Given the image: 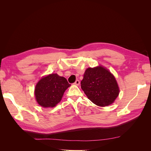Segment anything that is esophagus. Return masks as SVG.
<instances>
[{
	"label": "esophagus",
	"instance_id": "1",
	"mask_svg": "<svg viewBox=\"0 0 151 151\" xmlns=\"http://www.w3.org/2000/svg\"><path fill=\"white\" fill-rule=\"evenodd\" d=\"M74 84L77 85V86H79L80 84V81L79 80H76V82L74 83Z\"/></svg>",
	"mask_w": 151,
	"mask_h": 151
}]
</instances>
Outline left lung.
<instances>
[{"label":"left lung","instance_id":"left-lung-1","mask_svg":"<svg viewBox=\"0 0 151 151\" xmlns=\"http://www.w3.org/2000/svg\"><path fill=\"white\" fill-rule=\"evenodd\" d=\"M81 84L87 97L99 106L111 104L119 94L115 77L101 66L87 68Z\"/></svg>","mask_w":151,"mask_h":151}]
</instances>
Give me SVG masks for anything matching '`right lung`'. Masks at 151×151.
Returning a JSON list of instances; mask_svg holds the SVG:
<instances>
[{"label": "right lung", "mask_w": 151, "mask_h": 151, "mask_svg": "<svg viewBox=\"0 0 151 151\" xmlns=\"http://www.w3.org/2000/svg\"><path fill=\"white\" fill-rule=\"evenodd\" d=\"M70 86L65 77L57 74H50L41 79L36 84L35 90L36 101L44 108L55 106Z\"/></svg>", "instance_id": "1"}]
</instances>
